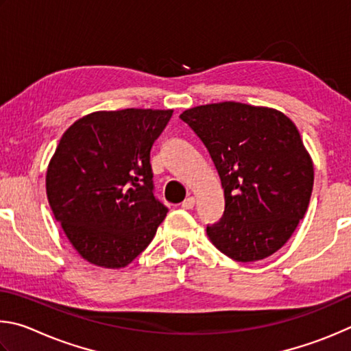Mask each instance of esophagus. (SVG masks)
Here are the masks:
<instances>
[{
	"label": "esophagus",
	"instance_id": "34e87169",
	"mask_svg": "<svg viewBox=\"0 0 351 351\" xmlns=\"http://www.w3.org/2000/svg\"><path fill=\"white\" fill-rule=\"evenodd\" d=\"M194 205H195V199L191 197V195H189V197H186L185 200L182 202V208H183V210H193Z\"/></svg>",
	"mask_w": 351,
	"mask_h": 351
}]
</instances>
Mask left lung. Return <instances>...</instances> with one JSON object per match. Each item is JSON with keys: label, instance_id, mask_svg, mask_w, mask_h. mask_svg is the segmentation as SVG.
<instances>
[{"label": "left lung", "instance_id": "obj_1", "mask_svg": "<svg viewBox=\"0 0 351 351\" xmlns=\"http://www.w3.org/2000/svg\"><path fill=\"white\" fill-rule=\"evenodd\" d=\"M219 172L225 211L206 226L214 247L256 262L287 243L310 204L315 169L294 123L278 109L237 101L186 109Z\"/></svg>", "mask_w": 351, "mask_h": 351}]
</instances>
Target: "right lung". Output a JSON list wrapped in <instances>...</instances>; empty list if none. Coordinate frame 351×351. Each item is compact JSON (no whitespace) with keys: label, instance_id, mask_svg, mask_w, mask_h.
Segmentation results:
<instances>
[{"label":"right lung","instance_id":"right-lung-1","mask_svg":"<svg viewBox=\"0 0 351 351\" xmlns=\"http://www.w3.org/2000/svg\"><path fill=\"white\" fill-rule=\"evenodd\" d=\"M172 109L98 110L67 128L46 172L53 217L84 261L131 263L168 208L154 195L149 154Z\"/></svg>","mask_w":351,"mask_h":351}]
</instances>
